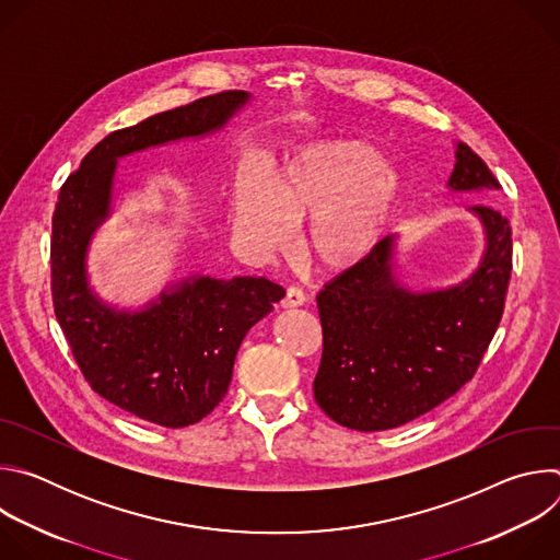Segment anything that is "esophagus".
Wrapping results in <instances>:
<instances>
[{
	"label": "esophagus",
	"instance_id": "34e87169",
	"mask_svg": "<svg viewBox=\"0 0 560 560\" xmlns=\"http://www.w3.org/2000/svg\"><path fill=\"white\" fill-rule=\"evenodd\" d=\"M303 303H305L303 290L292 285V288L285 290V296H283V301H281V307H299V305H303Z\"/></svg>",
	"mask_w": 560,
	"mask_h": 560
}]
</instances>
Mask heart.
<instances>
[{
    "mask_svg": "<svg viewBox=\"0 0 560 560\" xmlns=\"http://www.w3.org/2000/svg\"><path fill=\"white\" fill-rule=\"evenodd\" d=\"M381 166V154L365 141L316 143L268 175L238 182L230 219L259 257L283 253L296 223L307 221L305 255L328 272L363 264L381 244L392 221L401 182Z\"/></svg>",
    "mask_w": 560,
    "mask_h": 560,
    "instance_id": "1",
    "label": "heart"
}]
</instances>
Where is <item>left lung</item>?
Wrapping results in <instances>:
<instances>
[{
    "label": "left lung",
    "mask_w": 560,
    "mask_h": 560,
    "mask_svg": "<svg viewBox=\"0 0 560 560\" xmlns=\"http://www.w3.org/2000/svg\"><path fill=\"white\" fill-rule=\"evenodd\" d=\"M450 192H499L467 143H454ZM467 212L483 250L467 277L412 288L398 275V236H385L359 266L316 294L324 357L314 398L332 421L359 432L392 430L434 410L481 363L503 314L512 272V230L490 206Z\"/></svg>",
    "instance_id": "obj_1"
}]
</instances>
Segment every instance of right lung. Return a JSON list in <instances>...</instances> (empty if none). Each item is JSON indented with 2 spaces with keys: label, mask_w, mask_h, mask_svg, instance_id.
<instances>
[{
  "label": "right lung",
  "mask_w": 560,
  "mask_h": 560,
  "mask_svg": "<svg viewBox=\"0 0 560 560\" xmlns=\"http://www.w3.org/2000/svg\"><path fill=\"white\" fill-rule=\"evenodd\" d=\"M253 102L230 91L110 132L59 190L52 214V303L91 387L113 406L162 428L208 417L228 392L234 357L285 290L266 277L192 272L139 307L100 296L89 272L95 232L115 212L121 156L221 132Z\"/></svg>",
  "instance_id": "add662e5"
}]
</instances>
